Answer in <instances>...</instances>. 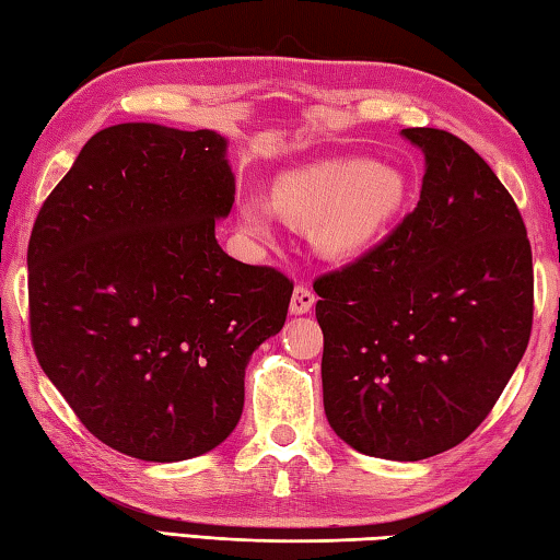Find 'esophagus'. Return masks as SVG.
<instances>
[{
	"label": "esophagus",
	"instance_id": "34e87169",
	"mask_svg": "<svg viewBox=\"0 0 560 560\" xmlns=\"http://www.w3.org/2000/svg\"><path fill=\"white\" fill-rule=\"evenodd\" d=\"M314 303H316V293L311 291L308 287H303V283H299V287L293 289V293H291V314L293 316L308 314Z\"/></svg>",
	"mask_w": 560,
	"mask_h": 560
}]
</instances>
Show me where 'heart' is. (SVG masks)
<instances>
[{
    "instance_id": "b5f03b06",
    "label": "heart",
    "mask_w": 560,
    "mask_h": 560,
    "mask_svg": "<svg viewBox=\"0 0 560 560\" xmlns=\"http://www.w3.org/2000/svg\"><path fill=\"white\" fill-rule=\"evenodd\" d=\"M410 195V183L397 167L368 158H330L281 175L273 185L279 210L301 224L328 257L365 252L390 230ZM242 226L269 236L277 212L259 197L240 205Z\"/></svg>"
}]
</instances>
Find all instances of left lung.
<instances>
[{
  "label": "left lung",
  "mask_w": 560,
  "mask_h": 560,
  "mask_svg": "<svg viewBox=\"0 0 560 560\" xmlns=\"http://www.w3.org/2000/svg\"><path fill=\"white\" fill-rule=\"evenodd\" d=\"M415 210L363 257L318 277L324 410L350 447L417 462L485 422L528 346L534 264L524 220L485 160L438 128Z\"/></svg>",
  "instance_id": "left-lung-1"
}]
</instances>
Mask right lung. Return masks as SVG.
<instances>
[{
    "instance_id": "1",
    "label": "right lung",
    "mask_w": 560,
    "mask_h": 560,
    "mask_svg": "<svg viewBox=\"0 0 560 560\" xmlns=\"http://www.w3.org/2000/svg\"><path fill=\"white\" fill-rule=\"evenodd\" d=\"M232 205L222 136L120 122L36 217L34 353L83 428L128 457L179 462L230 438L246 363L287 320L293 283L217 244Z\"/></svg>"
}]
</instances>
